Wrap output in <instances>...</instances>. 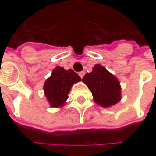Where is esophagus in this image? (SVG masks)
Instances as JSON below:
<instances>
[{
    "label": "esophagus",
    "mask_w": 156,
    "mask_h": 156,
    "mask_svg": "<svg viewBox=\"0 0 156 156\" xmlns=\"http://www.w3.org/2000/svg\"><path fill=\"white\" fill-rule=\"evenodd\" d=\"M84 74H85V72H84V71L80 72V73H78V75H79V76H80V78H83V76H84Z\"/></svg>",
    "instance_id": "34e87169"
}]
</instances>
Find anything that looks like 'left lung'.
I'll return each mask as SVG.
<instances>
[{"mask_svg":"<svg viewBox=\"0 0 156 156\" xmlns=\"http://www.w3.org/2000/svg\"><path fill=\"white\" fill-rule=\"evenodd\" d=\"M83 82L92 92L95 103L103 108H109L122 98L119 79L102 65H95L91 73L84 75Z\"/></svg>","mask_w":156,"mask_h":156,"instance_id":"8db88e82","label":"left lung"}]
</instances>
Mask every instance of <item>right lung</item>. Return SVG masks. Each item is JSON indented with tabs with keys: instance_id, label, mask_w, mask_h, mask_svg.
I'll list each match as a JSON object with an SVG mask.
<instances>
[{
	"instance_id": "1",
	"label": "right lung",
	"mask_w": 156,
	"mask_h": 156,
	"mask_svg": "<svg viewBox=\"0 0 156 156\" xmlns=\"http://www.w3.org/2000/svg\"><path fill=\"white\" fill-rule=\"evenodd\" d=\"M80 81L81 78L72 69L65 70L57 66L43 86L44 94L50 106L52 108L64 106L72 86Z\"/></svg>"
}]
</instances>
